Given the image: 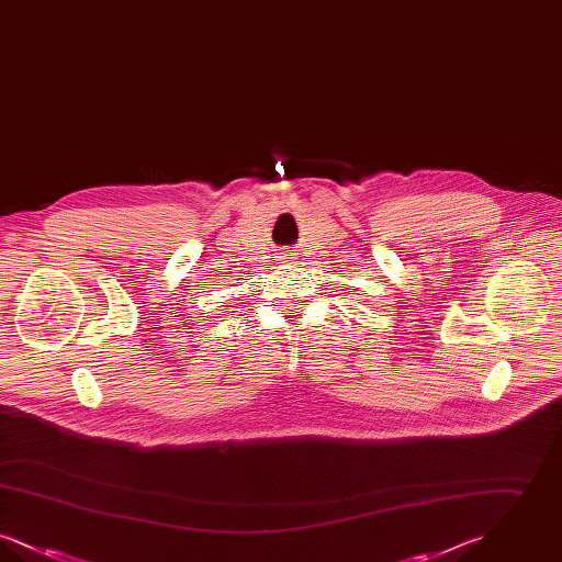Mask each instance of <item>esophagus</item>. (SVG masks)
Listing matches in <instances>:
<instances>
[{
    "mask_svg": "<svg viewBox=\"0 0 562 562\" xmlns=\"http://www.w3.org/2000/svg\"><path fill=\"white\" fill-rule=\"evenodd\" d=\"M284 259H286V261H291V259H294V257H291V255H284Z\"/></svg>",
    "mask_w": 562,
    "mask_h": 562,
    "instance_id": "1",
    "label": "esophagus"
}]
</instances>
